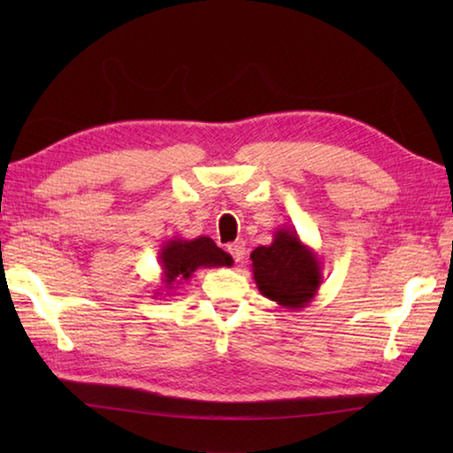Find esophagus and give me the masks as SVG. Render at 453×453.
<instances>
[{"label": "esophagus", "mask_w": 453, "mask_h": 453, "mask_svg": "<svg viewBox=\"0 0 453 453\" xmlns=\"http://www.w3.org/2000/svg\"><path fill=\"white\" fill-rule=\"evenodd\" d=\"M226 249H227V253L232 255L237 263L242 261L243 255H245V243L243 242H234V243H229Z\"/></svg>", "instance_id": "esophagus-1"}]
</instances>
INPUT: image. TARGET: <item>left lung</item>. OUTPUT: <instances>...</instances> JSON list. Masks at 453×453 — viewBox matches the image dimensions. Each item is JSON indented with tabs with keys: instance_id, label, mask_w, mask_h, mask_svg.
Here are the masks:
<instances>
[{
	"instance_id": "obj_1",
	"label": "left lung",
	"mask_w": 453,
	"mask_h": 453,
	"mask_svg": "<svg viewBox=\"0 0 453 453\" xmlns=\"http://www.w3.org/2000/svg\"><path fill=\"white\" fill-rule=\"evenodd\" d=\"M251 261L258 292L284 310H302L319 292L323 282L319 257L294 229H278L271 245L255 249Z\"/></svg>"
}]
</instances>
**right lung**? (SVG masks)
I'll list each match as a JSON object with an SVG mask.
<instances>
[{
	"mask_svg": "<svg viewBox=\"0 0 453 453\" xmlns=\"http://www.w3.org/2000/svg\"><path fill=\"white\" fill-rule=\"evenodd\" d=\"M157 258L161 266V282L167 292L177 290L188 278L195 276L198 268H218L234 265L232 255L221 251L210 237H173L161 245ZM156 296L161 294L156 292Z\"/></svg>",
	"mask_w": 453,
	"mask_h": 453,
	"instance_id": "add662e5",
	"label": "right lung"
}]
</instances>
